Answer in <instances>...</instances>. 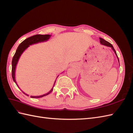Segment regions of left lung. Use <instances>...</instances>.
Returning a JSON list of instances; mask_svg holds the SVG:
<instances>
[{
  "mask_svg": "<svg viewBox=\"0 0 133 133\" xmlns=\"http://www.w3.org/2000/svg\"><path fill=\"white\" fill-rule=\"evenodd\" d=\"M99 39H100V43H101L102 44H103V45L107 46H110V47H111V48H112V50H113L115 52V53L116 55L117 56V58H118V60H119V58H118V55H117V54H116V51H115V49H114V48H113V46H112V45H111V44H110V43H109L108 42L105 41V40L102 39V38H99Z\"/></svg>",
  "mask_w": 133,
  "mask_h": 133,
  "instance_id": "8db88e82",
  "label": "left lung"
}]
</instances>
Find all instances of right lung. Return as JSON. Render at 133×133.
Listing matches in <instances>:
<instances>
[{
  "mask_svg": "<svg viewBox=\"0 0 133 133\" xmlns=\"http://www.w3.org/2000/svg\"><path fill=\"white\" fill-rule=\"evenodd\" d=\"M50 37V35H41V34H37V35H34L33 36H31L30 37H29L26 38V39H25L24 41L23 42H22L20 45H19V46L18 47L17 50H16L15 53L14 55V57L13 58V59H12V69H11V75H12V78H13V79L14 80V82L17 84V85L18 87V85H17V82L15 81V68H16V65H17V64L18 63V61L19 60V57H21V54H22L23 52L25 50V49H26V48L29 46L30 45H31L33 44H35V43H37L39 42H44V41H46L47 40L49 39ZM56 82V81H55ZM55 82L54 83V86L55 85ZM53 86V87H54ZM53 88H51V89L48 92V93L44 94L42 95H40V96H30L31 98H42L43 96H46L48 94H49L50 92L53 91ZM23 93L25 94L26 95L28 96V95L25 94L24 92H23Z\"/></svg>",
  "mask_w": 133,
  "mask_h": 133,
  "instance_id": "obj_1",
  "label": "right lung"
}]
</instances>
